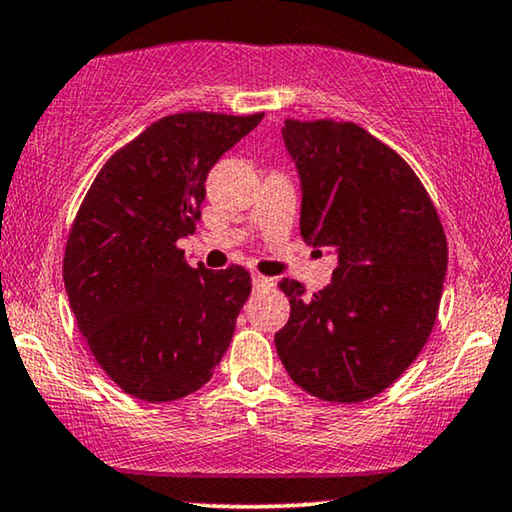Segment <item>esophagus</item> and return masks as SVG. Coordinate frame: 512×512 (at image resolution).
<instances>
[{"label":"esophagus","mask_w":512,"mask_h":512,"mask_svg":"<svg viewBox=\"0 0 512 512\" xmlns=\"http://www.w3.org/2000/svg\"><path fill=\"white\" fill-rule=\"evenodd\" d=\"M252 285H255V288H274V278L252 274Z\"/></svg>","instance_id":"34e87169"}]
</instances>
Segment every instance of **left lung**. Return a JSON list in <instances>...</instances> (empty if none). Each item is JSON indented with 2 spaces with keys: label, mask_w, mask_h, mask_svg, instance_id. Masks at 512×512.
Segmentation results:
<instances>
[{
  "label": "left lung",
  "mask_w": 512,
  "mask_h": 512,
  "mask_svg": "<svg viewBox=\"0 0 512 512\" xmlns=\"http://www.w3.org/2000/svg\"><path fill=\"white\" fill-rule=\"evenodd\" d=\"M283 142L299 175V231L337 255L306 295L283 278L290 320L274 342L290 379L327 403H360L393 384L431 335L447 274L440 217L414 170L349 121H295Z\"/></svg>",
  "instance_id": "obj_1"
}]
</instances>
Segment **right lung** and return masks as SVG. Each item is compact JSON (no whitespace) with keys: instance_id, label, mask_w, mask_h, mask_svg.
<instances>
[{"instance_id":"obj_1","label":"right lung","mask_w":512,"mask_h":512,"mask_svg":"<svg viewBox=\"0 0 512 512\" xmlns=\"http://www.w3.org/2000/svg\"><path fill=\"white\" fill-rule=\"evenodd\" d=\"M262 117H163L102 166L81 203L65 290L98 365L133 398L199 391L229 349L250 274L194 269L177 241L194 234L210 168Z\"/></svg>"}]
</instances>
